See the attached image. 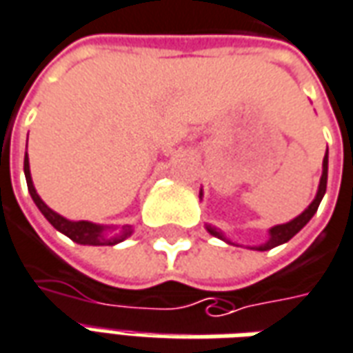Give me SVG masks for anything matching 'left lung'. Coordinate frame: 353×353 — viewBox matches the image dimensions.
<instances>
[{"instance_id":"1","label":"left lung","mask_w":353,"mask_h":353,"mask_svg":"<svg viewBox=\"0 0 353 353\" xmlns=\"http://www.w3.org/2000/svg\"><path fill=\"white\" fill-rule=\"evenodd\" d=\"M327 168H329V157L325 154V159H323V176H321V181H319V191H317V196L314 199V202H312V204H310V206H307V208H305L298 218L292 219V221L283 223V225H275V228L270 231V241H268L265 245L256 246V250H270V248H273V246H279L283 245V243H287V241H290L292 236L296 235L300 229L304 228L310 219L314 218V214L317 212V208H319V202H321L323 194H325V191H327ZM208 231H210L214 236L223 239L221 233L216 231L214 228H208Z\"/></svg>"}]
</instances>
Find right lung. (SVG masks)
Here are the masks:
<instances>
[{
  "label": "right lung",
  "mask_w": 353,
  "mask_h": 353,
  "mask_svg": "<svg viewBox=\"0 0 353 353\" xmlns=\"http://www.w3.org/2000/svg\"><path fill=\"white\" fill-rule=\"evenodd\" d=\"M24 176H26V183H28V191H30L32 201L36 202V206L39 208V212L48 218V221L55 229H59L61 233H65L68 239H72L74 243H80V245H93V246H112L117 243H122L125 236L132 235V229L124 228L122 233L117 236H105V228L101 225H95V223H90V221H68L63 216H59L57 212H53L49 208L46 202L39 199V194L36 193L34 189V183H32L30 177V166H28V154L24 157Z\"/></svg>",
  "instance_id": "obj_1"
}]
</instances>
